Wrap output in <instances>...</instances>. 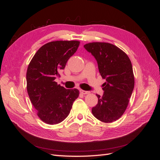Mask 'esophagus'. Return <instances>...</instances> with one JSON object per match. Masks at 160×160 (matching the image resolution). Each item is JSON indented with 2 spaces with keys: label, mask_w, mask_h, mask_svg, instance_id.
I'll return each mask as SVG.
<instances>
[{
  "label": "esophagus",
  "mask_w": 160,
  "mask_h": 160,
  "mask_svg": "<svg viewBox=\"0 0 160 160\" xmlns=\"http://www.w3.org/2000/svg\"><path fill=\"white\" fill-rule=\"evenodd\" d=\"M80 93L83 94V95H86V94H89L90 92L88 91H84V90H80Z\"/></svg>",
  "instance_id": "1"
}]
</instances>
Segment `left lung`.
I'll list each match as a JSON object with an SVG mask.
<instances>
[{"instance_id":"obj_1","label":"left lung","mask_w":160,"mask_h":160,"mask_svg":"<svg viewBox=\"0 0 160 160\" xmlns=\"http://www.w3.org/2000/svg\"><path fill=\"white\" fill-rule=\"evenodd\" d=\"M84 47L95 58L100 74L106 80L103 96L96 95L98 103L92 113L101 122H115L124 113L134 88L132 62L126 53L111 43L89 42Z\"/></svg>"}]
</instances>
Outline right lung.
I'll return each instance as SVG.
<instances>
[{
    "label": "right lung",
    "mask_w": 160,
    "mask_h": 160,
    "mask_svg": "<svg viewBox=\"0 0 160 160\" xmlns=\"http://www.w3.org/2000/svg\"><path fill=\"white\" fill-rule=\"evenodd\" d=\"M78 41H56L42 46L32 57L27 71V89L37 115L43 122L54 125L69 115L78 89H66L58 85L67 61L77 51Z\"/></svg>",
    "instance_id": "obj_1"
}]
</instances>
